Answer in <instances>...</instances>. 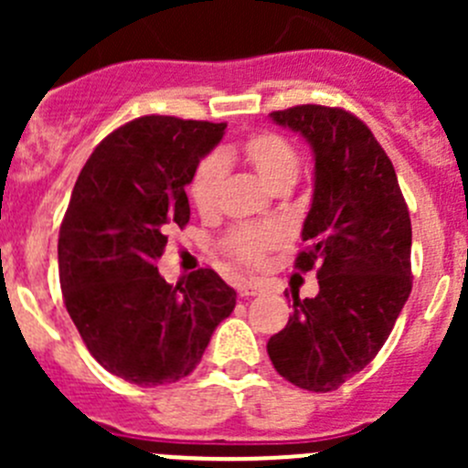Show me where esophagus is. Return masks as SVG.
<instances>
[{"label": "esophagus", "mask_w": 468, "mask_h": 468, "mask_svg": "<svg viewBox=\"0 0 468 468\" xmlns=\"http://www.w3.org/2000/svg\"><path fill=\"white\" fill-rule=\"evenodd\" d=\"M261 292H262V285L256 281H242L238 285L239 296H256V294H261Z\"/></svg>", "instance_id": "esophagus-1"}]
</instances>
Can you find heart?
<instances>
[{"instance_id": "1", "label": "heart", "mask_w": 468, "mask_h": 468, "mask_svg": "<svg viewBox=\"0 0 468 468\" xmlns=\"http://www.w3.org/2000/svg\"><path fill=\"white\" fill-rule=\"evenodd\" d=\"M233 163H244L267 183L269 187L287 186L299 176L301 160L296 149L282 135L271 131H256L239 143L221 146L217 155H206L192 172L187 183V195L201 215H212L219 207L224 167ZM282 242V229L276 224L239 226L230 230L224 239V247L230 256L242 264H261L271 249Z\"/></svg>"}]
</instances>
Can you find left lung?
<instances>
[{"label": "left lung", "mask_w": 468, "mask_h": 468, "mask_svg": "<svg viewBox=\"0 0 468 468\" xmlns=\"http://www.w3.org/2000/svg\"><path fill=\"white\" fill-rule=\"evenodd\" d=\"M313 146L314 192L294 267H317L319 294L299 299L267 342L273 369L308 391H333L365 369L412 292V224L394 165L369 126L344 108L273 111Z\"/></svg>", "instance_id": "obj_1"}]
</instances>
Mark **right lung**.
Wrapping results in <instances>:
<instances>
[{
    "instance_id": "1",
    "label": "right lung",
    "mask_w": 468,
    "mask_h": 468,
    "mask_svg": "<svg viewBox=\"0 0 468 468\" xmlns=\"http://www.w3.org/2000/svg\"><path fill=\"white\" fill-rule=\"evenodd\" d=\"M224 129L138 117L97 144L72 190L58 233L65 308L94 360L133 385L190 376L235 308L212 269L169 285L155 267L167 230L190 221L186 186Z\"/></svg>"
}]
</instances>
